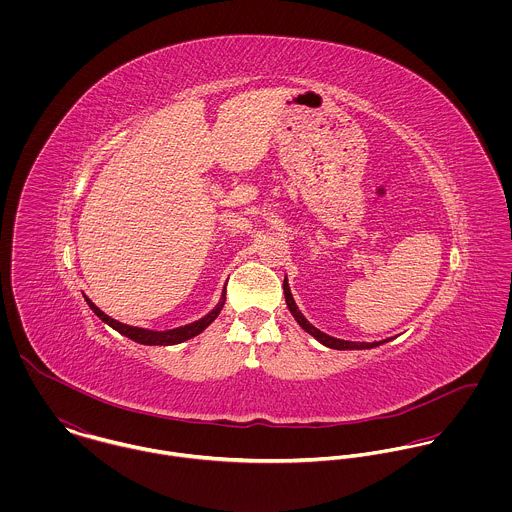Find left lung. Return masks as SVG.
I'll use <instances>...</instances> for the list:
<instances>
[{
  "mask_svg": "<svg viewBox=\"0 0 512 512\" xmlns=\"http://www.w3.org/2000/svg\"><path fill=\"white\" fill-rule=\"evenodd\" d=\"M284 295H286V303H288V307H290L295 321L301 325V329H305L309 335H313L319 343H323V345L329 347V349H339V351H345V349H372V347H378V345L386 343V341H378V343H353V341H343V339L329 337V335L321 333L317 327H313V325L301 315V311L297 309V305H295V301H293L292 292H290V286H288V280H284Z\"/></svg>",
  "mask_w": 512,
  "mask_h": 512,
  "instance_id": "8db88e82",
  "label": "left lung"
}]
</instances>
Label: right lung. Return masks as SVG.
Returning a JSON list of instances; mask_svg holds the SVG:
<instances>
[{"mask_svg": "<svg viewBox=\"0 0 512 512\" xmlns=\"http://www.w3.org/2000/svg\"><path fill=\"white\" fill-rule=\"evenodd\" d=\"M84 299H86V303L90 305V309H92L104 323H108L112 329H116L118 333L126 335L128 339H132V341H136V343H140V345H177V343H183V341L193 339L195 335L203 333V331L217 319V315H219L220 309H222V305H224L226 292H222L219 305H217L213 311H209L203 319H199V321H195V323H189V325H183V327H177V329H169V331H149V329H142V327L124 325V323H120V321L108 317V315H106L102 309H98L86 295H84Z\"/></svg>", "mask_w": 512, "mask_h": 512, "instance_id": "1", "label": "right lung"}]
</instances>
